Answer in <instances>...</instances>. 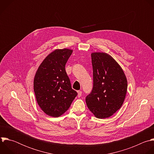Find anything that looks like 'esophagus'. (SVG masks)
<instances>
[{
    "label": "esophagus",
    "instance_id": "esophagus-1",
    "mask_svg": "<svg viewBox=\"0 0 154 154\" xmlns=\"http://www.w3.org/2000/svg\"><path fill=\"white\" fill-rule=\"evenodd\" d=\"M77 92H78V97H81V95H82V91L81 90H78Z\"/></svg>",
    "mask_w": 154,
    "mask_h": 154
}]
</instances>
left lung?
Here are the masks:
<instances>
[{
	"label": "left lung",
	"instance_id": "left-lung-1",
	"mask_svg": "<svg viewBox=\"0 0 154 154\" xmlns=\"http://www.w3.org/2000/svg\"><path fill=\"white\" fill-rule=\"evenodd\" d=\"M91 57L94 87L85 102L96 118H107L123 104L128 90L127 78L121 67L110 54L93 52Z\"/></svg>",
	"mask_w": 154,
	"mask_h": 154
}]
</instances>
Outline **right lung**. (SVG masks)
<instances>
[{
	"instance_id": "add662e5",
	"label": "right lung",
	"mask_w": 154,
	"mask_h": 154,
	"mask_svg": "<svg viewBox=\"0 0 154 154\" xmlns=\"http://www.w3.org/2000/svg\"><path fill=\"white\" fill-rule=\"evenodd\" d=\"M73 50L56 49L43 60L33 81L37 103L47 115L59 117L70 107L78 95L71 87L66 72V63Z\"/></svg>"
}]
</instances>
